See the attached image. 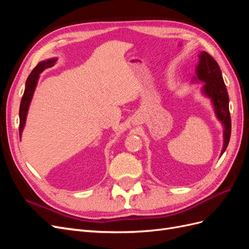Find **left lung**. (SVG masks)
Here are the masks:
<instances>
[{
    "mask_svg": "<svg viewBox=\"0 0 249 249\" xmlns=\"http://www.w3.org/2000/svg\"><path fill=\"white\" fill-rule=\"evenodd\" d=\"M198 58L199 63L196 67L197 78L206 83L203 86V92L211 97L214 104L216 115L224 126V144L221 152L222 156L229 145L231 131L228 90L224 84L220 67L215 61V59L207 52H201Z\"/></svg>",
    "mask_w": 249,
    "mask_h": 249,
    "instance_id": "8db88e82",
    "label": "left lung"
}]
</instances>
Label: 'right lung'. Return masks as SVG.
Returning <instances> with one entry per match:
<instances>
[{"label":"right lung","instance_id":"right-lung-1","mask_svg":"<svg viewBox=\"0 0 249 249\" xmlns=\"http://www.w3.org/2000/svg\"><path fill=\"white\" fill-rule=\"evenodd\" d=\"M55 62H56V59H50V60H48V61L39 62L35 66V69L31 71V73H30V76L27 79L25 92H24V95H22V97H21L20 107H19V136L21 135L22 129H24L27 112L29 109V105H30V102H31V100H32L37 81H38V78H39V73L46 69L52 67L53 65H54Z\"/></svg>","mask_w":249,"mask_h":249}]
</instances>
